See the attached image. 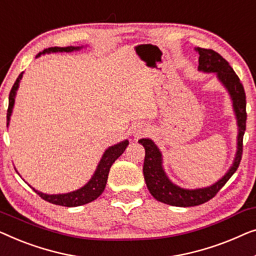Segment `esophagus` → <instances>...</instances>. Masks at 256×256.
Instances as JSON below:
<instances>
[{"instance_id": "34e87169", "label": "esophagus", "mask_w": 256, "mask_h": 256, "mask_svg": "<svg viewBox=\"0 0 256 256\" xmlns=\"http://www.w3.org/2000/svg\"><path fill=\"white\" fill-rule=\"evenodd\" d=\"M147 132H148V128L145 124H138L133 128V136H134V138H139V136H142L144 134H147Z\"/></svg>"}]
</instances>
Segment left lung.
<instances>
[{"instance_id":"left-lung-1","label":"left lung","mask_w":256,"mask_h":256,"mask_svg":"<svg viewBox=\"0 0 256 256\" xmlns=\"http://www.w3.org/2000/svg\"><path fill=\"white\" fill-rule=\"evenodd\" d=\"M198 53V70L203 73H214L218 81L220 82L232 100L233 111H234L238 125L236 136V152L234 160L228 170L214 184L204 186V188L186 189L170 181L164 169L162 153L152 139L142 138L139 140L145 148V161H144V178L150 195L159 202L172 206H196L210 200L214 197L219 190L225 186L230 178L234 174L239 167L241 156H242V138L246 130V94L244 86L241 84L238 75L228 61L217 52L212 50L195 48Z\"/></svg>"}]
</instances>
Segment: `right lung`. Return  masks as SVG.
<instances>
[{"mask_svg": "<svg viewBox=\"0 0 256 256\" xmlns=\"http://www.w3.org/2000/svg\"><path fill=\"white\" fill-rule=\"evenodd\" d=\"M81 48H84V46H68V48H46L44 51L39 53L37 58L40 56L42 54H46V53H56V52H74V51H80ZM23 72L20 74V76L17 78L15 84H14L12 90L9 94V106H8V112H6V126H9L10 124V117H12L14 106H15V98L16 94L18 90L22 78H23ZM128 145V140L125 139L123 142L116 144V145L110 146L109 148L106 150V152L103 153L102 158H100L98 164H97L96 170L94 172L92 178L86 183L84 186H81L80 189L74 190V192H66V194H53V195H48V194H44L42 192H38L34 188H31L42 197V200L50 202L52 204L56 205H62V206H80V205L90 203V202L95 200L97 197L102 195L106 186L108 181V175H109L110 168L112 164L120 158L122 154L124 153L125 148ZM17 172V170H16Z\"/></svg>", "mask_w": 256, "mask_h": 256, "instance_id": "1", "label": "right lung"}]
</instances>
